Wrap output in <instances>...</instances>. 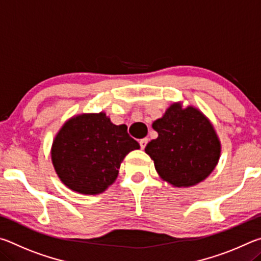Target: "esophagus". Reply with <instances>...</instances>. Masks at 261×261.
I'll return each mask as SVG.
<instances>
[{
	"instance_id": "1",
	"label": "esophagus",
	"mask_w": 261,
	"mask_h": 261,
	"mask_svg": "<svg viewBox=\"0 0 261 261\" xmlns=\"http://www.w3.org/2000/svg\"><path fill=\"white\" fill-rule=\"evenodd\" d=\"M147 143H148V139H147V138H143V139L139 140V145H140V147L143 148V149H144L145 147H146Z\"/></svg>"
}]
</instances>
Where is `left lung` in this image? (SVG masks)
I'll use <instances>...</instances> for the list:
<instances>
[{"label": "left lung", "instance_id": "left-lung-1", "mask_svg": "<svg viewBox=\"0 0 261 261\" xmlns=\"http://www.w3.org/2000/svg\"><path fill=\"white\" fill-rule=\"evenodd\" d=\"M158 138L145 147L158 174L177 188L204 180L220 158V141L213 125L199 110L179 103L171 105L153 123Z\"/></svg>", "mask_w": 261, "mask_h": 261}]
</instances>
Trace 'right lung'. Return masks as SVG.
Masks as SVG:
<instances>
[{"instance_id":"add662e5","label":"right lung","mask_w":261,"mask_h":261,"mask_svg":"<svg viewBox=\"0 0 261 261\" xmlns=\"http://www.w3.org/2000/svg\"><path fill=\"white\" fill-rule=\"evenodd\" d=\"M126 125H115L100 114H83L62 126L51 147L57 175L83 194L103 192L118 175L127 153L139 148Z\"/></svg>"}]
</instances>
